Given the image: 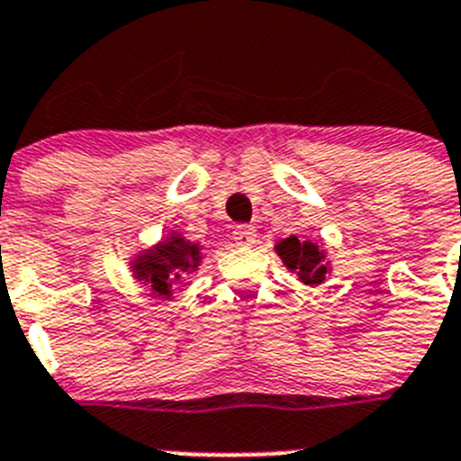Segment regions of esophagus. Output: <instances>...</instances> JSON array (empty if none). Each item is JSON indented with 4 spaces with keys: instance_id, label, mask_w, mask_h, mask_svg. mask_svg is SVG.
Returning a JSON list of instances; mask_svg holds the SVG:
<instances>
[{
    "instance_id": "esophagus-1",
    "label": "esophagus",
    "mask_w": 461,
    "mask_h": 461,
    "mask_svg": "<svg viewBox=\"0 0 461 461\" xmlns=\"http://www.w3.org/2000/svg\"><path fill=\"white\" fill-rule=\"evenodd\" d=\"M257 240V230L250 225H239L234 230V243L240 248H250Z\"/></svg>"
}]
</instances>
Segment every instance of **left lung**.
I'll return each instance as SVG.
<instances>
[{
  "instance_id": "left-lung-1",
  "label": "left lung",
  "mask_w": 461,
  "mask_h": 461,
  "mask_svg": "<svg viewBox=\"0 0 461 461\" xmlns=\"http://www.w3.org/2000/svg\"><path fill=\"white\" fill-rule=\"evenodd\" d=\"M276 252L282 264L296 273L303 285L317 287L329 277L330 264L326 259V250L314 240H298L296 236H289L276 243Z\"/></svg>"
}]
</instances>
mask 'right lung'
I'll return each mask as SVG.
<instances>
[{
  "instance_id": "1",
  "label": "right lung",
  "mask_w": 461,
  "mask_h": 461,
  "mask_svg": "<svg viewBox=\"0 0 461 461\" xmlns=\"http://www.w3.org/2000/svg\"><path fill=\"white\" fill-rule=\"evenodd\" d=\"M202 246L190 243L179 231H172L160 239L156 246L147 248L138 257H132V277L151 289L156 296L169 298L174 287L181 285L190 273L200 268Z\"/></svg>"
}]
</instances>
